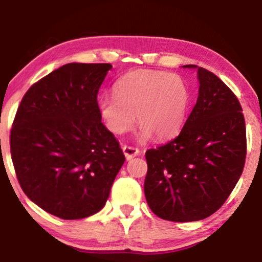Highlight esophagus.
<instances>
[{"label": "esophagus", "mask_w": 262, "mask_h": 262, "mask_svg": "<svg viewBox=\"0 0 262 262\" xmlns=\"http://www.w3.org/2000/svg\"><path fill=\"white\" fill-rule=\"evenodd\" d=\"M122 150H123V154L127 160H132V158L135 157V156H138L139 152H140L139 151V148L134 146H129V145H124V146L122 147Z\"/></svg>", "instance_id": "obj_1"}]
</instances>
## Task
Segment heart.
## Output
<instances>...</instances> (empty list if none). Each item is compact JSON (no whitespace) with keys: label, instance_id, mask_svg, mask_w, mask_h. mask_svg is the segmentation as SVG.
<instances>
[{"label":"heart","instance_id":"heart-1","mask_svg":"<svg viewBox=\"0 0 262 262\" xmlns=\"http://www.w3.org/2000/svg\"><path fill=\"white\" fill-rule=\"evenodd\" d=\"M115 95L99 99V111L107 129L123 134L137 115L140 137L167 139L179 133L190 107V89L181 76L164 71L135 70L115 83Z\"/></svg>","mask_w":262,"mask_h":262}]
</instances>
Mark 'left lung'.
I'll return each instance as SVG.
<instances>
[{"label":"left lung","instance_id":"8db88e82","mask_svg":"<svg viewBox=\"0 0 262 262\" xmlns=\"http://www.w3.org/2000/svg\"><path fill=\"white\" fill-rule=\"evenodd\" d=\"M200 91L180 134L146 151L145 197L161 219L203 220L225 203L239 180L247 155L242 106L213 72L196 65Z\"/></svg>","mask_w":262,"mask_h":262}]
</instances>
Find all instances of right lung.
I'll list each match as a JSON object with an SVG mask.
<instances>
[{
  "label": "right lung",
  "instance_id": "obj_1",
  "mask_svg": "<svg viewBox=\"0 0 262 262\" xmlns=\"http://www.w3.org/2000/svg\"><path fill=\"white\" fill-rule=\"evenodd\" d=\"M111 69L61 66L29 88L13 121L11 155L19 184L35 204L60 219L101 210L124 163L97 99Z\"/></svg>",
  "mask_w": 262,
  "mask_h": 262
}]
</instances>
